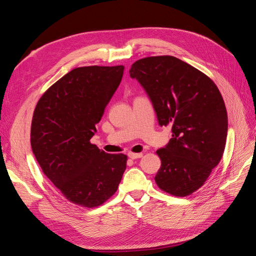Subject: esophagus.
Segmentation results:
<instances>
[{
    "instance_id": "obj_1",
    "label": "esophagus",
    "mask_w": 256,
    "mask_h": 256,
    "mask_svg": "<svg viewBox=\"0 0 256 256\" xmlns=\"http://www.w3.org/2000/svg\"><path fill=\"white\" fill-rule=\"evenodd\" d=\"M142 156H143L142 152H138V154H136V152H129L128 154V157L131 158V159H138V158H141Z\"/></svg>"
}]
</instances>
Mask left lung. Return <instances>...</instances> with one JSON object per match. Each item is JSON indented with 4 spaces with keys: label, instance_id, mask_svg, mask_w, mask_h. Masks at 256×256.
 Wrapping results in <instances>:
<instances>
[{
    "label": "left lung",
    "instance_id": "1",
    "mask_svg": "<svg viewBox=\"0 0 256 256\" xmlns=\"http://www.w3.org/2000/svg\"><path fill=\"white\" fill-rule=\"evenodd\" d=\"M129 72L148 94L159 125L172 128L168 144L156 152L161 168L154 180L168 194L188 196L205 184L226 148L221 92L208 76L171 56L138 60Z\"/></svg>",
    "mask_w": 256,
    "mask_h": 256
}]
</instances>
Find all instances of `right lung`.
I'll return each instance as SVG.
<instances>
[{
    "mask_svg": "<svg viewBox=\"0 0 256 256\" xmlns=\"http://www.w3.org/2000/svg\"><path fill=\"white\" fill-rule=\"evenodd\" d=\"M124 66L72 69L46 90L35 106L30 146L44 174L69 202L94 208L118 188L127 156L90 143L122 81Z\"/></svg>",
    "mask_w": 256,
    "mask_h": 256,
    "instance_id": "1",
    "label": "right lung"
}]
</instances>
